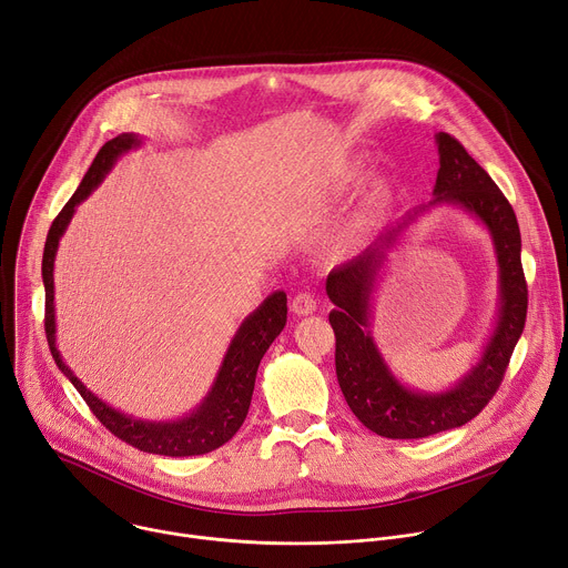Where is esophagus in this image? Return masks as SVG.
<instances>
[{
  "label": "esophagus",
  "mask_w": 568,
  "mask_h": 568,
  "mask_svg": "<svg viewBox=\"0 0 568 568\" xmlns=\"http://www.w3.org/2000/svg\"><path fill=\"white\" fill-rule=\"evenodd\" d=\"M290 308L294 315H313L317 311V301L311 292H298L294 294Z\"/></svg>",
  "instance_id": "obj_1"
}]
</instances>
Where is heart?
I'll list each match as a JSON object with an SVG mask.
<instances>
[{"label":"heart","instance_id":"b5f03b06","mask_svg":"<svg viewBox=\"0 0 568 568\" xmlns=\"http://www.w3.org/2000/svg\"><path fill=\"white\" fill-rule=\"evenodd\" d=\"M358 175H361V166H356V164L349 166V169L345 171V175H343V184H352Z\"/></svg>","mask_w":568,"mask_h":568}]
</instances>
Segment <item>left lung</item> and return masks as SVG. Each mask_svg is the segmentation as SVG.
<instances>
[{"instance_id":"left-lung-1","label":"left lung","mask_w":568,"mask_h":568,"mask_svg":"<svg viewBox=\"0 0 568 568\" xmlns=\"http://www.w3.org/2000/svg\"><path fill=\"white\" fill-rule=\"evenodd\" d=\"M440 169L434 201L408 212L372 246L339 264L326 278V294L335 304L328 322L335 333V374L356 418L386 438H427L470 423L500 388L514 347L525 328L527 283L520 264V231L514 207L490 175L445 132L436 134ZM449 202L477 215L497 244L501 264V308L495 335L479 364L445 394L404 389L392 376L368 333V301L385 251L423 209Z\"/></svg>"}]
</instances>
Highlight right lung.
Instances as JSON below:
<instances>
[{
	"instance_id": "1",
	"label": "right lung",
	"mask_w": 568,
	"mask_h": 568,
	"mask_svg": "<svg viewBox=\"0 0 568 568\" xmlns=\"http://www.w3.org/2000/svg\"><path fill=\"white\" fill-rule=\"evenodd\" d=\"M141 139L136 134H119L116 139L106 141L100 153L95 155L93 164L89 166L87 175L82 178L78 192L70 196L63 210L50 225V233L45 240L43 251V285H45V335L52 352L54 363L68 376L70 384L78 388L84 397L95 418L116 438L125 440L128 445L148 452V455H164V457H196L207 455V452L229 443L237 429L242 427L251 397L255 386L257 365L270 349V345L278 337L287 322V296L285 292H274L262 301L260 308L253 311L235 333L233 343L223 356L219 374L214 379L212 390L201 402L196 410H192L186 418L173 423H148L134 420L130 415L111 408L102 399H98L87 386L72 374V369L63 363L57 349V322H54V255L59 248V240L65 233L68 223L78 207L93 189L104 180V175L116 164V160L136 148Z\"/></svg>"
}]
</instances>
